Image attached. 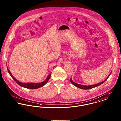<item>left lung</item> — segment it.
Returning a JSON list of instances; mask_svg holds the SVG:
<instances>
[{"instance_id": "left-lung-1", "label": "left lung", "mask_w": 121, "mask_h": 121, "mask_svg": "<svg viewBox=\"0 0 121 121\" xmlns=\"http://www.w3.org/2000/svg\"><path fill=\"white\" fill-rule=\"evenodd\" d=\"M111 73H112V72H111V73H110L109 74V75L108 76V77L106 78V79H105V80H104V81H103V82H99V83H98V84H94V85H92L85 86V85H81V84H79L76 83H75V82H74L72 80L71 78H70V81L71 82L73 85H74V86H77V87H78V88H80L81 89H90L93 88H94V87H96V86H99L100 85L103 84L108 79V77H109L110 75H111Z\"/></svg>"}]
</instances>
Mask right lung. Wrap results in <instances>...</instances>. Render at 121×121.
Returning <instances> with one entry per match:
<instances>
[{
	"instance_id": "obj_1",
	"label": "right lung",
	"mask_w": 121,
	"mask_h": 121,
	"mask_svg": "<svg viewBox=\"0 0 121 121\" xmlns=\"http://www.w3.org/2000/svg\"><path fill=\"white\" fill-rule=\"evenodd\" d=\"M7 70H8V71L9 74L11 76L12 78L14 79V80L15 81L19 86L23 87H25V88H29V89H37V88H39L40 87L44 86L46 83L48 82V81L49 80V78L51 77V73H50V74H49L47 78H46L45 80L43 81V82H39V83H32V82L31 83V82H30V83H23V82H19V81L17 80L16 78H14V77L12 74L11 72H10V71L8 69V68L7 67Z\"/></svg>"
}]
</instances>
